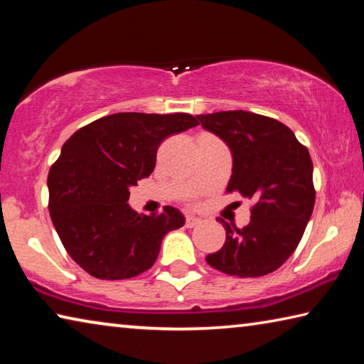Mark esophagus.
<instances>
[{"label": "esophagus", "instance_id": "34e87169", "mask_svg": "<svg viewBox=\"0 0 364 364\" xmlns=\"http://www.w3.org/2000/svg\"><path fill=\"white\" fill-rule=\"evenodd\" d=\"M200 223V220L199 218H196V217H193V215H186V228H194V226H197Z\"/></svg>", "mask_w": 364, "mask_h": 364}]
</instances>
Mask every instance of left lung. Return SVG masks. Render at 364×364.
I'll return each instance as SVG.
<instances>
[{"label":"left lung","instance_id":"obj_1","mask_svg":"<svg viewBox=\"0 0 364 364\" xmlns=\"http://www.w3.org/2000/svg\"><path fill=\"white\" fill-rule=\"evenodd\" d=\"M232 154L226 193L254 202L250 223L239 230L221 220L225 245L207 255L212 268L239 278L273 273L297 249L315 207L313 162L284 123L247 110L197 115Z\"/></svg>","mask_w":364,"mask_h":364}]
</instances>
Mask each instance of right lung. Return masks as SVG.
<instances>
[{
  "label": "right lung",
  "mask_w": 364,
  "mask_h": 364,
  "mask_svg": "<svg viewBox=\"0 0 364 364\" xmlns=\"http://www.w3.org/2000/svg\"><path fill=\"white\" fill-rule=\"evenodd\" d=\"M199 125L191 114L120 112L101 117L65 141L48 175L49 215L73 262L97 279L149 269L168 231L184 225L176 208L141 215L130 186L147 178L160 143Z\"/></svg>",
  "instance_id": "1"
}]
</instances>
